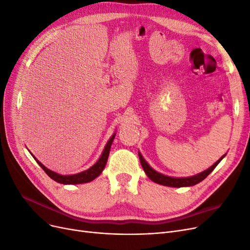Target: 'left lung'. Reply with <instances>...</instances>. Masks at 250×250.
<instances>
[{
  "instance_id": "8db88e82",
  "label": "left lung",
  "mask_w": 250,
  "mask_h": 250,
  "mask_svg": "<svg viewBox=\"0 0 250 250\" xmlns=\"http://www.w3.org/2000/svg\"><path fill=\"white\" fill-rule=\"evenodd\" d=\"M226 155V154H225ZM225 155L221 156V158L213 165L211 166L209 169H207L206 171L202 172L200 174L195 175V176L191 177H184V178H174V177H169L166 176V175H163L159 172L154 171L150 166L145 162V160L143 159V156L139 153V158H140V162L142 165V168L145 171L146 175L148 176L153 182L162 184V186H166V187H172V188H182V187H191L195 186V184L201 182L202 180H204L208 175L215 169L216 166L219 164V162L225 158Z\"/></svg>"
}]
</instances>
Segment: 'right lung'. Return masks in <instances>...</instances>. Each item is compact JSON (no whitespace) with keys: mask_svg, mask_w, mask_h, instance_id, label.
<instances>
[{"mask_svg":"<svg viewBox=\"0 0 250 250\" xmlns=\"http://www.w3.org/2000/svg\"><path fill=\"white\" fill-rule=\"evenodd\" d=\"M114 137H115V134L110 138V140L108 141L105 149L103 151V153H102L101 158L99 159V161L92 166V167H90L88 170L86 171H83L81 173H78V174H74V175H60L58 173H54L52 171H50L49 169H47L45 167L44 165H42L38 160H37L35 156L34 159L36 160V162L39 164L40 167L44 170V172L48 175V176L53 179L54 181H57L59 183H62V184H79V183H86V182H89L91 180H94L95 178H97L99 175L102 173V171L104 170L105 166H106V163H107V160H108V155H109V151H110V148H111V144H112L113 140H114Z\"/></svg>","mask_w":250,"mask_h":250,"instance_id":"obj_1","label":"right lung"}]
</instances>
